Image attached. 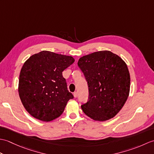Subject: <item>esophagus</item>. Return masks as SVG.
<instances>
[{
  "label": "esophagus",
  "instance_id": "esophagus-1",
  "mask_svg": "<svg viewBox=\"0 0 154 154\" xmlns=\"http://www.w3.org/2000/svg\"><path fill=\"white\" fill-rule=\"evenodd\" d=\"M73 96L75 98H76L77 97V92H74L73 93Z\"/></svg>",
  "mask_w": 154,
  "mask_h": 154
}]
</instances>
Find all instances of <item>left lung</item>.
I'll use <instances>...</instances> for the list:
<instances>
[{"mask_svg":"<svg viewBox=\"0 0 154 154\" xmlns=\"http://www.w3.org/2000/svg\"><path fill=\"white\" fill-rule=\"evenodd\" d=\"M89 88L83 112L94 120L105 121L119 113L128 97L130 73L122 58L110 51H96L78 61Z\"/></svg>","mask_w":154,"mask_h":154,"instance_id":"1","label":"left lung"}]
</instances>
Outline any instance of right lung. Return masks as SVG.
<instances>
[{"label":"right lung","instance_id":"1","mask_svg":"<svg viewBox=\"0 0 154 154\" xmlns=\"http://www.w3.org/2000/svg\"><path fill=\"white\" fill-rule=\"evenodd\" d=\"M74 61L73 57L49 51L25 61L20 73L18 93L30 115L45 122L61 115L68 100L73 99L62 72Z\"/></svg>","mask_w":154,"mask_h":154}]
</instances>
